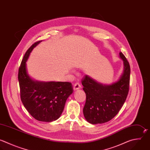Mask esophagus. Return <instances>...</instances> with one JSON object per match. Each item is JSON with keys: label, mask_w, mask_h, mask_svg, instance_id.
Listing matches in <instances>:
<instances>
[{"label": "esophagus", "mask_w": 150, "mask_h": 150, "mask_svg": "<svg viewBox=\"0 0 150 150\" xmlns=\"http://www.w3.org/2000/svg\"><path fill=\"white\" fill-rule=\"evenodd\" d=\"M81 88V85L79 83H76L74 86H73V89L74 90H77L78 89H80Z\"/></svg>", "instance_id": "34e87169"}]
</instances>
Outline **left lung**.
<instances>
[{
	"instance_id": "8db88e82",
	"label": "left lung",
	"mask_w": 150,
	"mask_h": 150,
	"mask_svg": "<svg viewBox=\"0 0 150 150\" xmlns=\"http://www.w3.org/2000/svg\"><path fill=\"white\" fill-rule=\"evenodd\" d=\"M124 71L120 79L110 85L98 83L86 75L82 79L86 100L83 108L86 120L93 124L107 122L113 118L123 105L128 94L130 66L124 55L120 52Z\"/></svg>"
}]
</instances>
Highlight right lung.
Wrapping results in <instances>:
<instances>
[{
  "mask_svg": "<svg viewBox=\"0 0 150 150\" xmlns=\"http://www.w3.org/2000/svg\"><path fill=\"white\" fill-rule=\"evenodd\" d=\"M41 42H35L26 51L19 69L18 80L21 100L28 111L38 121L51 122L60 117L73 88L70 82H41L29 77L26 62L33 48Z\"/></svg>",
  "mask_w": 150,
  "mask_h": 150,
  "instance_id": "right-lung-1",
  "label": "right lung"
}]
</instances>
